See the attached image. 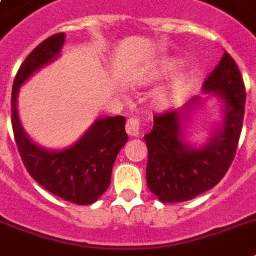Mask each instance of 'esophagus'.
<instances>
[{"instance_id": "esophagus-1", "label": "esophagus", "mask_w": 256, "mask_h": 256, "mask_svg": "<svg viewBox=\"0 0 256 256\" xmlns=\"http://www.w3.org/2000/svg\"><path fill=\"white\" fill-rule=\"evenodd\" d=\"M126 132L130 136H138L140 134V122L138 118H130L126 124Z\"/></svg>"}]
</instances>
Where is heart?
<instances>
[{"label": "heart", "mask_w": 256, "mask_h": 256, "mask_svg": "<svg viewBox=\"0 0 256 256\" xmlns=\"http://www.w3.org/2000/svg\"><path fill=\"white\" fill-rule=\"evenodd\" d=\"M179 65H180L179 58L158 60L144 69V72L140 77V82L144 85H150L156 81H160V80L168 77L171 73H174ZM188 88H190V80L187 77L180 76V77L174 78L168 85L156 92V96L152 98V104L162 112L170 110V108L178 106L184 100V96L188 92Z\"/></svg>", "instance_id": "b5f03b06"}]
</instances>
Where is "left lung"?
Here are the masks:
<instances>
[{"mask_svg": "<svg viewBox=\"0 0 256 256\" xmlns=\"http://www.w3.org/2000/svg\"><path fill=\"white\" fill-rule=\"evenodd\" d=\"M202 92L222 104V120L202 144L187 140V120L202 98L195 96L179 112L154 116V126L144 136L148 158L146 180L164 203L190 200L220 182L230 168L242 132L246 90L242 76L228 53L203 84ZM207 96V98H208Z\"/></svg>", "mask_w": 256, "mask_h": 256, "instance_id": "8db88e82", "label": "left lung"}]
</instances>
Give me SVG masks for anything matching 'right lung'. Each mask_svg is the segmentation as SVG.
<instances>
[{"label":"right lung","mask_w":256,"mask_h":256,"mask_svg":"<svg viewBox=\"0 0 256 256\" xmlns=\"http://www.w3.org/2000/svg\"><path fill=\"white\" fill-rule=\"evenodd\" d=\"M65 40V33L46 38L21 65L12 90V126L22 162L36 182L68 202L92 204L110 186L116 158L128 140L124 116H100L73 144L52 150L30 140L18 116L21 86L60 57Z\"/></svg>","instance_id":"add662e5"}]
</instances>
